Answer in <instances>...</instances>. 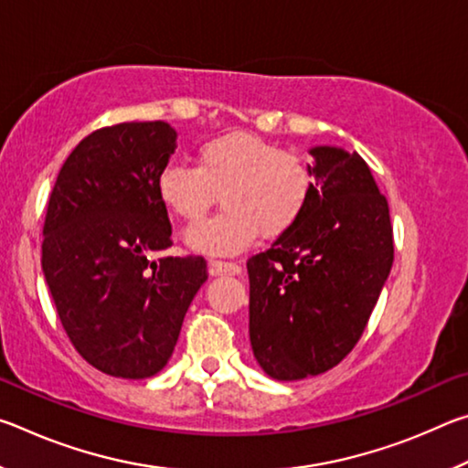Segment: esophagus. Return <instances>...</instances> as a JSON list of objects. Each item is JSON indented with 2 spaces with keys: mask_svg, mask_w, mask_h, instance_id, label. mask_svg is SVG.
<instances>
[{
  "mask_svg": "<svg viewBox=\"0 0 468 468\" xmlns=\"http://www.w3.org/2000/svg\"><path fill=\"white\" fill-rule=\"evenodd\" d=\"M241 266L233 262H218V260H210L208 262V274L220 276V274H239Z\"/></svg>",
  "mask_w": 468,
  "mask_h": 468,
  "instance_id": "1",
  "label": "esophagus"
}]
</instances>
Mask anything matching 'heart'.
I'll use <instances>...</instances> for the list:
<instances>
[{
	"label": "heart",
	"instance_id": "b5f03b06",
	"mask_svg": "<svg viewBox=\"0 0 468 468\" xmlns=\"http://www.w3.org/2000/svg\"><path fill=\"white\" fill-rule=\"evenodd\" d=\"M318 189L301 156L253 133H225L197 148L196 167L171 163L156 177V196L171 215L197 223L218 196L225 212L189 229L187 248L204 256H237L266 235L289 233Z\"/></svg>",
	"mask_w": 468,
	"mask_h": 468
}]
</instances>
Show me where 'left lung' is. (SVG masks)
Returning <instances> with one entry per match:
<instances>
[{"label":"left lung","mask_w":468,"mask_h":468,"mask_svg":"<svg viewBox=\"0 0 468 468\" xmlns=\"http://www.w3.org/2000/svg\"><path fill=\"white\" fill-rule=\"evenodd\" d=\"M310 154L318 189L305 215L248 260L251 351L282 382L351 353L394 262L390 210L367 163L338 146Z\"/></svg>","instance_id":"left-lung-1"}]
</instances>
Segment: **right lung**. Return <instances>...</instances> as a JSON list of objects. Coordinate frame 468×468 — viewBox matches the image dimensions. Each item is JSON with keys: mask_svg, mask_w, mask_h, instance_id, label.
Returning <instances> with one entry per match:
<instances>
[{"mask_svg": "<svg viewBox=\"0 0 468 468\" xmlns=\"http://www.w3.org/2000/svg\"><path fill=\"white\" fill-rule=\"evenodd\" d=\"M177 148L165 122L92 132L55 181L43 227V274L63 330L92 367L144 379L161 371L208 279L200 256L171 248L156 177Z\"/></svg>", "mask_w": 468, "mask_h": 468, "instance_id": "add662e5", "label": "right lung"}]
</instances>
